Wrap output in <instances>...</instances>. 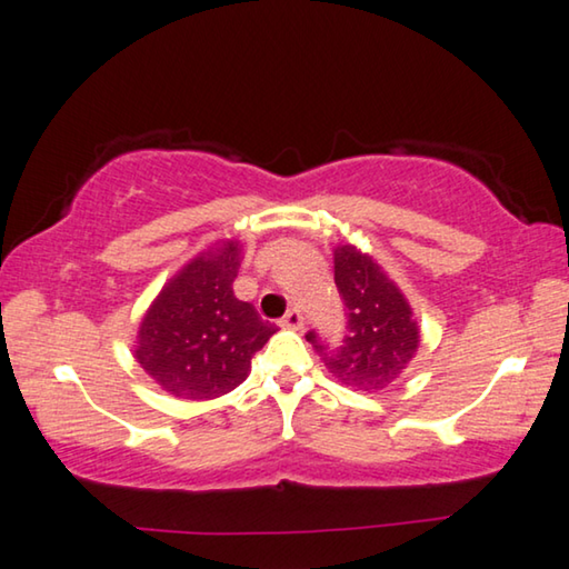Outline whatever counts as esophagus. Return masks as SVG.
<instances>
[{"instance_id":"1","label":"esophagus","mask_w":569,"mask_h":569,"mask_svg":"<svg viewBox=\"0 0 569 569\" xmlns=\"http://www.w3.org/2000/svg\"><path fill=\"white\" fill-rule=\"evenodd\" d=\"M278 323H281L283 329H301L303 327V313L299 309H288L283 313V319Z\"/></svg>"}]
</instances>
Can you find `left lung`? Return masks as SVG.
<instances>
[{"label":"left lung","mask_w":569,"mask_h":569,"mask_svg":"<svg viewBox=\"0 0 569 569\" xmlns=\"http://www.w3.org/2000/svg\"><path fill=\"white\" fill-rule=\"evenodd\" d=\"M333 283L345 301V337L327 341L311 329L306 339L337 380L367 392L385 390L418 351L410 306L385 270L351 246L333 250Z\"/></svg>","instance_id":"1"}]
</instances>
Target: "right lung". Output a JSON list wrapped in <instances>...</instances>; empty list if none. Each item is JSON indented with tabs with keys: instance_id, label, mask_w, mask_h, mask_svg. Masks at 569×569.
Wrapping results in <instances>:
<instances>
[{
	"instance_id": "right-lung-1",
	"label": "right lung",
	"mask_w": 569,
	"mask_h": 569,
	"mask_svg": "<svg viewBox=\"0 0 569 569\" xmlns=\"http://www.w3.org/2000/svg\"><path fill=\"white\" fill-rule=\"evenodd\" d=\"M236 240L202 252L171 278L141 321L137 362L167 392L212 400L246 380L250 359L276 333L256 306L232 293Z\"/></svg>"
}]
</instances>
